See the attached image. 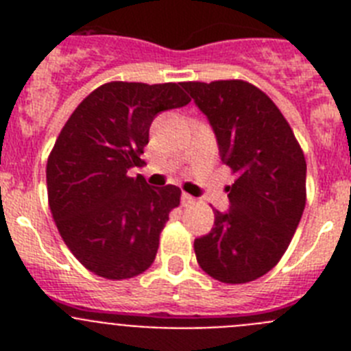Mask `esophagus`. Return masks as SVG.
<instances>
[{
  "label": "esophagus",
  "mask_w": 351,
  "mask_h": 351,
  "mask_svg": "<svg viewBox=\"0 0 351 351\" xmlns=\"http://www.w3.org/2000/svg\"><path fill=\"white\" fill-rule=\"evenodd\" d=\"M195 202H197V200H195L193 197H191V195H188V193H182L181 195V204L184 207H190V206H195Z\"/></svg>",
  "instance_id": "34e87169"
}]
</instances>
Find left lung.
<instances>
[{
    "instance_id": "1",
    "label": "left lung",
    "mask_w": 351,
    "mask_h": 351,
    "mask_svg": "<svg viewBox=\"0 0 351 351\" xmlns=\"http://www.w3.org/2000/svg\"><path fill=\"white\" fill-rule=\"evenodd\" d=\"M209 119L235 182L230 210H214L213 230L195 239L204 272L228 285L267 274L285 255L306 207V158L288 121L246 80L182 82Z\"/></svg>"
}]
</instances>
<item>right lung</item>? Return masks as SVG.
Instances as JSON below:
<instances>
[{"label":"right lung","mask_w":351,"mask_h":351,"mask_svg":"<svg viewBox=\"0 0 351 351\" xmlns=\"http://www.w3.org/2000/svg\"><path fill=\"white\" fill-rule=\"evenodd\" d=\"M190 104L181 84L107 82L68 117L47 160L49 207L68 250L105 280L142 274L181 190H153L142 176L149 126L161 110Z\"/></svg>","instance_id":"obj_1"}]
</instances>
